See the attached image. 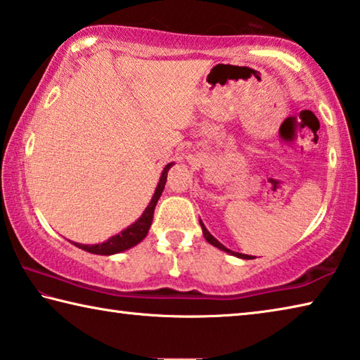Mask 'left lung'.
I'll list each match as a JSON object with an SVG mask.
<instances>
[{
    "label": "left lung",
    "mask_w": 360,
    "mask_h": 360,
    "mask_svg": "<svg viewBox=\"0 0 360 360\" xmlns=\"http://www.w3.org/2000/svg\"><path fill=\"white\" fill-rule=\"evenodd\" d=\"M200 225H202V230H203V236L206 238V241L210 243V245H212V246H216V248H219L221 249V251H225V252H229V254H231V255H235V257H240V259H252V255H248V254H240V252H233V251H230V249H227L225 248L222 243H219L214 236H212L208 230H206V227H205V224L200 221Z\"/></svg>",
    "instance_id": "obj_1"
}]
</instances>
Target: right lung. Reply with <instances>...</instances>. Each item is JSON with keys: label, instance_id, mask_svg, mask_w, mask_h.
Listing matches in <instances>:
<instances>
[{"label": "right lung", "instance_id": "add662e5", "mask_svg": "<svg viewBox=\"0 0 360 360\" xmlns=\"http://www.w3.org/2000/svg\"><path fill=\"white\" fill-rule=\"evenodd\" d=\"M172 167H173V163H168V165L163 168L160 181H158L155 192H154V195H152L150 203L148 205V208L144 210L141 217H139L136 222H133L130 227H127L125 230H122L120 233L111 236V238L106 240L105 243H98V245H81V243H72V245L77 246L79 249H84V251H87V252H92V254L112 255V254H117L122 251H127V249H130L133 246H136L138 243H141L146 238V235H148V231L150 229L155 205L158 202V198H160L163 188H165L168 169Z\"/></svg>", "mask_w": 360, "mask_h": 360}]
</instances>
